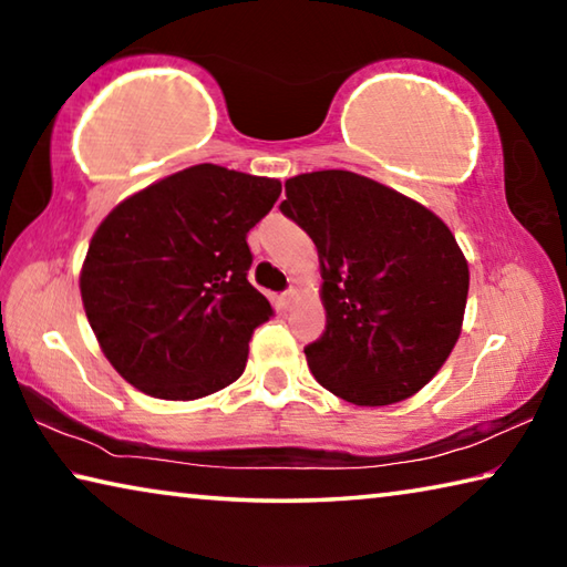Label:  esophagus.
Returning a JSON list of instances; mask_svg holds the SVG:
<instances>
[{
	"label": "esophagus",
	"mask_w": 567,
	"mask_h": 567,
	"mask_svg": "<svg viewBox=\"0 0 567 567\" xmlns=\"http://www.w3.org/2000/svg\"><path fill=\"white\" fill-rule=\"evenodd\" d=\"M295 300H297V292H295V290H285V292L280 295V305L285 307V310H287V307H290Z\"/></svg>",
	"instance_id": "obj_1"
}]
</instances>
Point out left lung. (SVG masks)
<instances>
[{
	"mask_svg": "<svg viewBox=\"0 0 567 567\" xmlns=\"http://www.w3.org/2000/svg\"><path fill=\"white\" fill-rule=\"evenodd\" d=\"M280 209L320 255L328 324L305 348L315 380L354 405L415 395L463 328L470 272L447 225L344 169L290 177Z\"/></svg>",
	"mask_w": 567,
	"mask_h": 567,
	"instance_id": "obj_1",
	"label": "left lung"
}]
</instances>
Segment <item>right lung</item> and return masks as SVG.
<instances>
[{
    "mask_svg": "<svg viewBox=\"0 0 567 567\" xmlns=\"http://www.w3.org/2000/svg\"><path fill=\"white\" fill-rule=\"evenodd\" d=\"M282 185L217 165L175 172L104 217L80 290L112 368L162 400H197L243 375L249 338L272 318L247 280V233Z\"/></svg>",
    "mask_w": 567,
    "mask_h": 567,
    "instance_id": "add662e5",
    "label": "right lung"
}]
</instances>
